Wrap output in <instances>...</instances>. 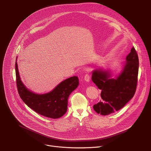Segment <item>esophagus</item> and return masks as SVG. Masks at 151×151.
I'll return each mask as SVG.
<instances>
[{"mask_svg":"<svg viewBox=\"0 0 151 151\" xmlns=\"http://www.w3.org/2000/svg\"><path fill=\"white\" fill-rule=\"evenodd\" d=\"M84 79H85V81L89 82V81H90V74L89 73H86V74L85 75Z\"/></svg>","mask_w":151,"mask_h":151,"instance_id":"esophagus-1","label":"esophagus"}]
</instances>
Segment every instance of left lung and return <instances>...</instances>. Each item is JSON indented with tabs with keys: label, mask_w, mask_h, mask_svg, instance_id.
Returning <instances> with one entry per match:
<instances>
[{
	"label": "left lung",
	"mask_w": 151,
	"mask_h": 151,
	"mask_svg": "<svg viewBox=\"0 0 151 151\" xmlns=\"http://www.w3.org/2000/svg\"><path fill=\"white\" fill-rule=\"evenodd\" d=\"M122 72L115 79L109 78L108 72L96 70L92 80L101 90V100L93 106L98 114L107 115L121 108L133 97L136 91L139 72V57L133 47L127 57Z\"/></svg>",
	"instance_id": "1"
}]
</instances>
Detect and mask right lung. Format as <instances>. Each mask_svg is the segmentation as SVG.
I'll return each mask as SVG.
<instances>
[{
	"mask_svg": "<svg viewBox=\"0 0 151 151\" xmlns=\"http://www.w3.org/2000/svg\"><path fill=\"white\" fill-rule=\"evenodd\" d=\"M15 75L17 87L20 98L36 113L54 119L61 117L66 114L69 96L79 85L78 78L72 76L62 81L51 92L37 94L27 89L21 82L17 61Z\"/></svg>",
	"mask_w": 151,
	"mask_h": 151,
	"instance_id": "right-lung-1",
	"label": "right lung"
}]
</instances>
